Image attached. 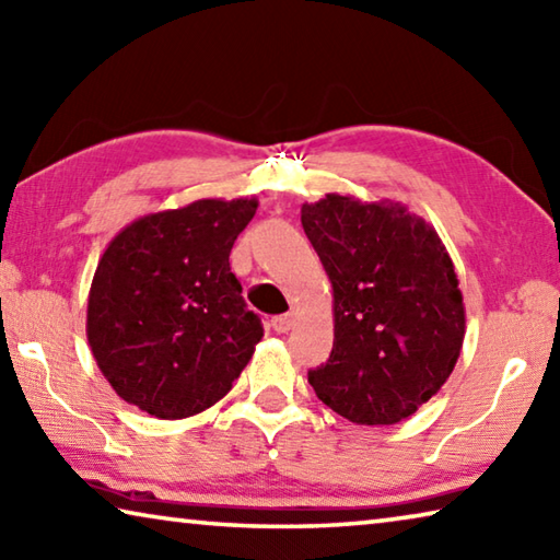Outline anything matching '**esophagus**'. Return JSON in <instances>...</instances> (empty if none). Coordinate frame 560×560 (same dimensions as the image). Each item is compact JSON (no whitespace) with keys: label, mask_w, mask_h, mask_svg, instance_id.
I'll use <instances>...</instances> for the list:
<instances>
[{"label":"esophagus","mask_w":560,"mask_h":560,"mask_svg":"<svg viewBox=\"0 0 560 560\" xmlns=\"http://www.w3.org/2000/svg\"><path fill=\"white\" fill-rule=\"evenodd\" d=\"M271 328L277 330V334H289V330L293 328V316H291V314L273 316V318H271Z\"/></svg>","instance_id":"1"}]
</instances>
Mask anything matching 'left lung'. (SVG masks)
<instances>
[{"mask_svg":"<svg viewBox=\"0 0 560 560\" xmlns=\"http://www.w3.org/2000/svg\"><path fill=\"white\" fill-rule=\"evenodd\" d=\"M301 224L334 287V350L311 387L355 424L402 422L447 383L467 328L440 234L402 205L336 192Z\"/></svg>","mask_w":560,"mask_h":560,"instance_id":"left-lung-1","label":"left lung"}]
</instances>
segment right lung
Masks as SVG:
<instances>
[{
	"mask_svg": "<svg viewBox=\"0 0 560 560\" xmlns=\"http://www.w3.org/2000/svg\"><path fill=\"white\" fill-rule=\"evenodd\" d=\"M257 205L197 200L113 236L93 273L86 336L122 400L183 420L232 390L264 336L230 267Z\"/></svg>",
	"mask_w": 560,
	"mask_h": 560,
	"instance_id": "right-lung-1",
	"label": "right lung"
}]
</instances>
